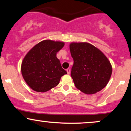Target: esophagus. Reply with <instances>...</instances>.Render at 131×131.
<instances>
[{"label":"esophagus","instance_id":"34e87169","mask_svg":"<svg viewBox=\"0 0 131 131\" xmlns=\"http://www.w3.org/2000/svg\"><path fill=\"white\" fill-rule=\"evenodd\" d=\"M67 73L68 74H70V68H68V69H67Z\"/></svg>","mask_w":131,"mask_h":131}]
</instances>
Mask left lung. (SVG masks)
<instances>
[{
  "label": "left lung",
  "instance_id": "obj_1",
  "mask_svg": "<svg viewBox=\"0 0 131 131\" xmlns=\"http://www.w3.org/2000/svg\"><path fill=\"white\" fill-rule=\"evenodd\" d=\"M74 64L71 76L76 88L87 94L101 91L110 79L112 68L99 49L87 42L70 45Z\"/></svg>",
  "mask_w": 131,
  "mask_h": 131
}]
</instances>
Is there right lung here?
I'll list each match as a JSON object with an SVG mask.
<instances>
[{"label": "right lung", "instance_id": "add662e5", "mask_svg": "<svg viewBox=\"0 0 131 131\" xmlns=\"http://www.w3.org/2000/svg\"><path fill=\"white\" fill-rule=\"evenodd\" d=\"M64 45L63 42L43 40L24 58L21 68L23 77L34 91H49L59 84L61 76L67 74L57 57V53Z\"/></svg>", "mask_w": 131, "mask_h": 131}]
</instances>
